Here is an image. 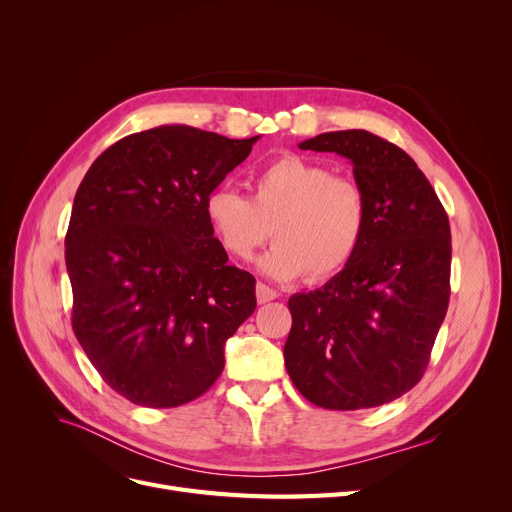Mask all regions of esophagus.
I'll return each instance as SVG.
<instances>
[{
	"instance_id": "34e87169",
	"label": "esophagus",
	"mask_w": 512,
	"mask_h": 512,
	"mask_svg": "<svg viewBox=\"0 0 512 512\" xmlns=\"http://www.w3.org/2000/svg\"><path fill=\"white\" fill-rule=\"evenodd\" d=\"M255 292H257V303H259V305H265V303H270V301H274V299L280 297V294H278L274 288H270V286L263 284V282H257Z\"/></svg>"
}]
</instances>
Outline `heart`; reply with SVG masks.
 <instances>
[{
    "label": "heart",
    "mask_w": 512,
    "mask_h": 512,
    "mask_svg": "<svg viewBox=\"0 0 512 512\" xmlns=\"http://www.w3.org/2000/svg\"><path fill=\"white\" fill-rule=\"evenodd\" d=\"M205 220L224 253L249 261L272 224L274 247L259 270L290 282L328 280L351 263L365 240L369 207L361 186L303 155L284 153L251 178V197L220 186L205 197Z\"/></svg>",
    "instance_id": "obj_1"
}]
</instances>
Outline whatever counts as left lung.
Here are the masks:
<instances>
[{
	"instance_id": "left-lung-1",
	"label": "left lung",
	"mask_w": 512,
	"mask_h": 512,
	"mask_svg": "<svg viewBox=\"0 0 512 512\" xmlns=\"http://www.w3.org/2000/svg\"><path fill=\"white\" fill-rule=\"evenodd\" d=\"M299 147L351 161L369 222L340 274L288 299L286 371L317 407H380L421 380L444 321L448 215L415 161L367 130L324 132Z\"/></svg>"
}]
</instances>
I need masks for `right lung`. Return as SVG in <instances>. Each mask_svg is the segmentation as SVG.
Masks as SVG:
<instances>
[{
    "label": "right lung",
    "mask_w": 512,
    "mask_h": 512,
    "mask_svg": "<svg viewBox=\"0 0 512 512\" xmlns=\"http://www.w3.org/2000/svg\"><path fill=\"white\" fill-rule=\"evenodd\" d=\"M257 141L149 128L105 149L78 186L66 234L72 330L103 382L134 405L201 396L257 307L255 278L226 263L203 209Z\"/></svg>",
    "instance_id": "right-lung-1"
}]
</instances>
